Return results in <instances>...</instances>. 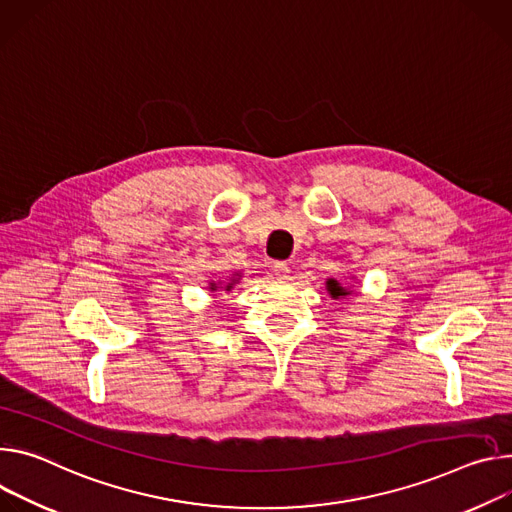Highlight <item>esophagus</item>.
<instances>
[{
  "label": "esophagus",
  "instance_id": "esophagus-1",
  "mask_svg": "<svg viewBox=\"0 0 512 512\" xmlns=\"http://www.w3.org/2000/svg\"><path fill=\"white\" fill-rule=\"evenodd\" d=\"M272 272H274V276H276V278H280V280H287V278H289L291 268H289V264H287V262H274V264H272Z\"/></svg>",
  "mask_w": 512,
  "mask_h": 512
}]
</instances>
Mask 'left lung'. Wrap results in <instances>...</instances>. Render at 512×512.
<instances>
[{
	"label": "left lung",
	"instance_id": "obj_1",
	"mask_svg": "<svg viewBox=\"0 0 512 512\" xmlns=\"http://www.w3.org/2000/svg\"><path fill=\"white\" fill-rule=\"evenodd\" d=\"M327 289H329L331 297H346V295H350V291H346L344 287H339L337 280H327Z\"/></svg>",
	"mask_w": 512,
	"mask_h": 512
}]
</instances>
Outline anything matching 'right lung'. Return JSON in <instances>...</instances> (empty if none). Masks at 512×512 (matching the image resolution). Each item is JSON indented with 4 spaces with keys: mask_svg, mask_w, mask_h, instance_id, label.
<instances>
[{
    "mask_svg": "<svg viewBox=\"0 0 512 512\" xmlns=\"http://www.w3.org/2000/svg\"><path fill=\"white\" fill-rule=\"evenodd\" d=\"M227 289H230V287H227ZM213 291H215V289H213Z\"/></svg>",
    "mask_w": 512,
    "mask_h": 512,
    "instance_id": "right-lung-1",
    "label": "right lung"
}]
</instances>
